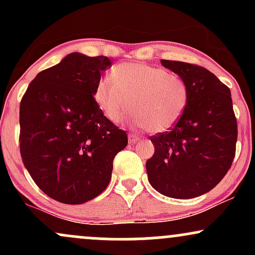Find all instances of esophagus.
Listing matches in <instances>:
<instances>
[{"label": "esophagus", "instance_id": "esophagus-1", "mask_svg": "<svg viewBox=\"0 0 255 255\" xmlns=\"http://www.w3.org/2000/svg\"><path fill=\"white\" fill-rule=\"evenodd\" d=\"M128 140H129V142L130 144H135L136 141H139L140 140V137L137 136V135H135V134H129V135H128Z\"/></svg>", "mask_w": 255, "mask_h": 255}]
</instances>
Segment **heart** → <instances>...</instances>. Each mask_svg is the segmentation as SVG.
Listing matches in <instances>:
<instances>
[{"label":"heart","mask_w":255,"mask_h":255,"mask_svg":"<svg viewBox=\"0 0 255 255\" xmlns=\"http://www.w3.org/2000/svg\"><path fill=\"white\" fill-rule=\"evenodd\" d=\"M96 102L109 121L119 124L133 107V124L152 133L171 129L189 102V87L180 75L163 67L120 63L95 87Z\"/></svg>","instance_id":"obj_1"}]
</instances>
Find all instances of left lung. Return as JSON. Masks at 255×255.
Instances as JSON below:
<instances>
[{
	"label": "left lung",
	"mask_w": 255,
	"mask_h": 255,
	"mask_svg": "<svg viewBox=\"0 0 255 255\" xmlns=\"http://www.w3.org/2000/svg\"><path fill=\"white\" fill-rule=\"evenodd\" d=\"M184 79L189 102L169 131L150 139L154 153L146 162L148 181L160 194L191 199L215 188L233 164L238 122L229 87L197 64L160 61Z\"/></svg>",
	"instance_id": "8db88e82"
}]
</instances>
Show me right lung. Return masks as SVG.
<instances>
[{
    "label": "right lung",
    "instance_id": "1",
    "mask_svg": "<svg viewBox=\"0 0 255 255\" xmlns=\"http://www.w3.org/2000/svg\"><path fill=\"white\" fill-rule=\"evenodd\" d=\"M105 56L67 55L38 73L20 103V153L31 177L48 197L84 204L108 187L114 158L127 133L104 116L93 93Z\"/></svg>",
    "mask_w": 255,
    "mask_h": 255
}]
</instances>
